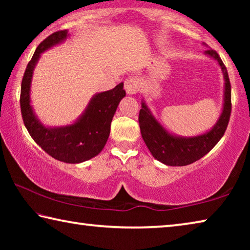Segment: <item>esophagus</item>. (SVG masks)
<instances>
[{"mask_svg":"<svg viewBox=\"0 0 250 250\" xmlns=\"http://www.w3.org/2000/svg\"><path fill=\"white\" fill-rule=\"evenodd\" d=\"M125 88L129 95H134L139 91V79L129 77L125 80Z\"/></svg>","mask_w":250,"mask_h":250,"instance_id":"34e87169","label":"esophagus"}]
</instances>
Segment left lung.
Returning <instances> with one entry per match:
<instances>
[{
    "instance_id": "1",
    "label": "left lung",
    "mask_w": 250,
    "mask_h": 250,
    "mask_svg": "<svg viewBox=\"0 0 250 250\" xmlns=\"http://www.w3.org/2000/svg\"><path fill=\"white\" fill-rule=\"evenodd\" d=\"M205 53L216 59L222 67L225 77V103L223 113L216 125L209 132L194 138H177L167 131L156 121L142 104V109L139 112V125L143 140L147 149L154 158L167 166L184 167L200 160L213 149L221 140L227 129L231 112V86L228 77L226 66L224 65L219 55L213 49H207Z\"/></svg>"
}]
</instances>
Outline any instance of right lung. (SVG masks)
Listing matches in <instances>:
<instances>
[{
    "instance_id": "obj_1",
    "label": "right lung",
    "mask_w": 250,
    "mask_h": 250,
    "mask_svg": "<svg viewBox=\"0 0 250 250\" xmlns=\"http://www.w3.org/2000/svg\"><path fill=\"white\" fill-rule=\"evenodd\" d=\"M66 37V29L55 32L37 46L23 76L20 104L28 133L46 153L62 162L80 163L94 158L104 149L109 138L113 115L125 91L121 83L111 90L96 95L80 119L71 125L50 129L41 125L29 104L33 69L44 50L61 43Z\"/></svg>"
}]
</instances>
